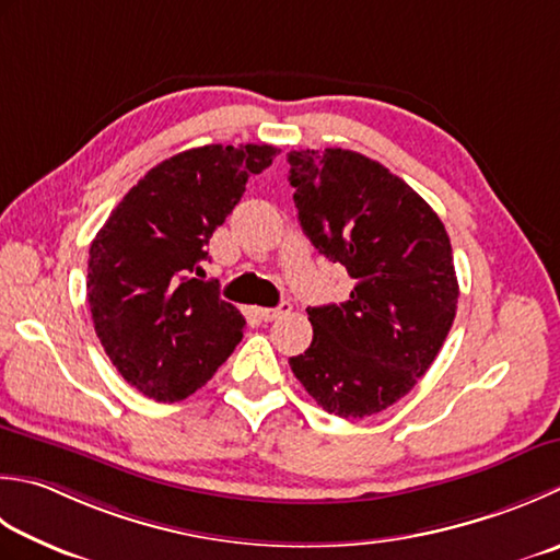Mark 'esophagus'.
<instances>
[{"label": "esophagus", "mask_w": 560, "mask_h": 560, "mask_svg": "<svg viewBox=\"0 0 560 560\" xmlns=\"http://www.w3.org/2000/svg\"><path fill=\"white\" fill-rule=\"evenodd\" d=\"M289 311H291V305L289 303H281V305H277V308H259L257 315H259V320L271 323V320H277V317L287 315Z\"/></svg>", "instance_id": "1"}]
</instances>
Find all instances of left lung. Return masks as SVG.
Returning <instances> with one entry per match:
<instances>
[{
	"label": "left lung",
	"instance_id": "left-lung-1",
	"mask_svg": "<svg viewBox=\"0 0 560 560\" xmlns=\"http://www.w3.org/2000/svg\"><path fill=\"white\" fill-rule=\"evenodd\" d=\"M303 233L354 279L349 301L308 308L313 342L291 371L323 410L369 418L408 396L452 330V243L430 203L354 150H293Z\"/></svg>",
	"mask_w": 560,
	"mask_h": 560
}]
</instances>
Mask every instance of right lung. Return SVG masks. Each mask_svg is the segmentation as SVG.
I'll use <instances>...</instances> for the list:
<instances>
[{
	"instance_id": "1",
	"label": "right lung",
	"mask_w": 560,
	"mask_h": 560,
	"mask_svg": "<svg viewBox=\"0 0 560 560\" xmlns=\"http://www.w3.org/2000/svg\"><path fill=\"white\" fill-rule=\"evenodd\" d=\"M273 145H203L160 162L130 189L90 247L86 301L98 342L130 386L177 402L233 354L245 317L201 265L213 230L243 199Z\"/></svg>"
}]
</instances>
